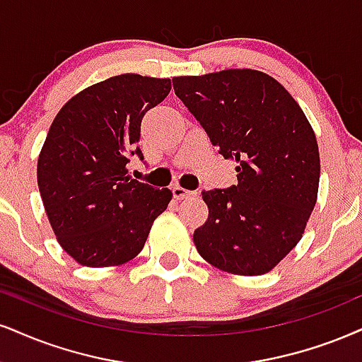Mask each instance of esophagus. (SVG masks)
Listing matches in <instances>:
<instances>
[{"label":"esophagus","mask_w":362,"mask_h":362,"mask_svg":"<svg viewBox=\"0 0 362 362\" xmlns=\"http://www.w3.org/2000/svg\"><path fill=\"white\" fill-rule=\"evenodd\" d=\"M173 196L176 199H185V198H191V196H196V191L185 189L180 185H174L173 186Z\"/></svg>","instance_id":"34e87169"}]
</instances>
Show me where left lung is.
Wrapping results in <instances>:
<instances>
[{
	"label": "left lung",
	"instance_id": "1",
	"mask_svg": "<svg viewBox=\"0 0 362 362\" xmlns=\"http://www.w3.org/2000/svg\"><path fill=\"white\" fill-rule=\"evenodd\" d=\"M173 86L218 153L238 164L235 186L203 191L208 220L194 230L198 253L228 274H267L300 242L317 202L312 126L293 97L258 70L174 77Z\"/></svg>",
	"mask_w": 362,
	"mask_h": 362
}]
</instances>
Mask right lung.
Wrapping results in <instances>:
<instances>
[{"mask_svg":"<svg viewBox=\"0 0 362 362\" xmlns=\"http://www.w3.org/2000/svg\"><path fill=\"white\" fill-rule=\"evenodd\" d=\"M171 90L169 78L122 74L83 88L62 107L38 156L45 211L60 247L80 265H122L139 255L171 202L129 176L141 122Z\"/></svg>","mask_w":362,"mask_h":362,"instance_id":"add662e5","label":"right lung"}]
</instances>
